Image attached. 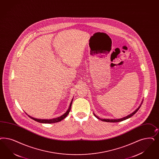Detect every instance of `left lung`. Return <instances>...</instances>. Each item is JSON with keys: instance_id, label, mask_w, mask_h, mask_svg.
<instances>
[{"instance_id": "8db88e82", "label": "left lung", "mask_w": 159, "mask_h": 159, "mask_svg": "<svg viewBox=\"0 0 159 159\" xmlns=\"http://www.w3.org/2000/svg\"><path fill=\"white\" fill-rule=\"evenodd\" d=\"M142 104L140 105V106L137 108V109L135 111H134L132 113H131L130 115H129L127 116L126 117H123V118H121V119H100V118H99L98 116H97L94 113V116L96 117V118H98V119L99 120H100L103 121H106V122H113V123H115V122H119V121H123L125 120H126V119H129V118H130V117H131V116H133L134 115L136 112H137V111L139 110V109H140V106H141V105Z\"/></svg>"}]
</instances>
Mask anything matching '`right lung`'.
<instances>
[{
  "label": "right lung",
  "instance_id": "obj_1",
  "mask_svg": "<svg viewBox=\"0 0 159 159\" xmlns=\"http://www.w3.org/2000/svg\"><path fill=\"white\" fill-rule=\"evenodd\" d=\"M73 99L71 100V103L70 104L68 110L66 111V113L65 114H63V115L61 116L60 117H58L57 118L52 119H35V118L32 117H31L30 116L28 115V116L29 117H30L31 119H32L36 121L39 122V123H54L59 122V121L62 120L63 119H64L65 118H66V116L68 115V114L69 113L70 109H71V104H72V102H73Z\"/></svg>",
  "mask_w": 159,
  "mask_h": 159
}]
</instances>
